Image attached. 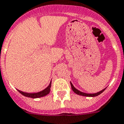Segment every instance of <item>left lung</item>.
<instances>
[{
  "label": "left lung",
  "instance_id": "1",
  "mask_svg": "<svg viewBox=\"0 0 124 124\" xmlns=\"http://www.w3.org/2000/svg\"><path fill=\"white\" fill-rule=\"evenodd\" d=\"M70 85H71V87H72V90L74 91V92H75V93H77V94L78 95H82V96H85V97H96V96H98L99 95H100L101 93H102V92H104V90H105V89L107 87H105V89H104L103 90H101V91H99V92H96V93H85V92H81V91H80V90H78V89H77L76 88L74 87V85H73V84H72V82H70Z\"/></svg>",
  "mask_w": 124,
  "mask_h": 124
}]
</instances>
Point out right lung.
<instances>
[{"label":"right lung","instance_id":"add662e5","mask_svg":"<svg viewBox=\"0 0 124 124\" xmlns=\"http://www.w3.org/2000/svg\"><path fill=\"white\" fill-rule=\"evenodd\" d=\"M51 84H52V82L50 81L49 85L47 86L46 89H44L43 90H41V91H40V92H36V93H28V92H22V91H20V90H18V89H17V90H18V91H19L21 94L24 95V96L27 97L32 98V99H36V98H40V97H42L46 96V95H47V94H49V93H50V91Z\"/></svg>","mask_w":124,"mask_h":124}]
</instances>
